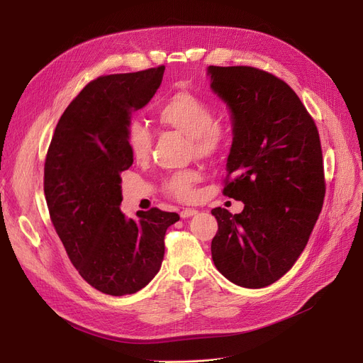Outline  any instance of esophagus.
<instances>
[{
  "label": "esophagus",
  "mask_w": 363,
  "mask_h": 363,
  "mask_svg": "<svg viewBox=\"0 0 363 363\" xmlns=\"http://www.w3.org/2000/svg\"><path fill=\"white\" fill-rule=\"evenodd\" d=\"M197 213H199V211H196V208H184V211L179 215H181L182 219H186V218H191Z\"/></svg>",
  "instance_id": "1"
}]
</instances>
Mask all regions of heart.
I'll return each instance as SVG.
<instances>
[{
	"label": "heart",
	"instance_id": "1",
	"mask_svg": "<svg viewBox=\"0 0 363 363\" xmlns=\"http://www.w3.org/2000/svg\"><path fill=\"white\" fill-rule=\"evenodd\" d=\"M215 106L189 91H177L157 107L156 119L164 128L177 129L188 135L191 151L203 159L219 156L230 140V129L215 121ZM125 144L130 157L144 162L151 155L152 137L148 128L132 121L125 129ZM200 179L197 170L186 169L169 177L164 184V193L178 200H189L194 196V185Z\"/></svg>",
	"mask_w": 363,
	"mask_h": 363
}]
</instances>
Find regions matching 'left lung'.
Segmentation results:
<instances>
[{
	"label": "left lung",
	"instance_id": "1",
	"mask_svg": "<svg viewBox=\"0 0 363 363\" xmlns=\"http://www.w3.org/2000/svg\"><path fill=\"white\" fill-rule=\"evenodd\" d=\"M211 86L230 106L234 140L223 196L242 212L212 211L218 271L245 289L287 274L306 247L325 197L315 121L289 84L252 66H208Z\"/></svg>",
	"mask_w": 363,
	"mask_h": 363
}]
</instances>
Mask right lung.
<instances>
[{
	"mask_svg": "<svg viewBox=\"0 0 363 363\" xmlns=\"http://www.w3.org/2000/svg\"><path fill=\"white\" fill-rule=\"evenodd\" d=\"M164 66L100 76L65 110L51 138L44 193L54 230L81 277L108 296L133 294L159 272L166 230L178 213L151 207L126 219L121 174L130 114L162 84Z\"/></svg>",
	"mask_w": 363,
	"mask_h": 363,
	"instance_id": "add662e5",
	"label": "right lung"
}]
</instances>
